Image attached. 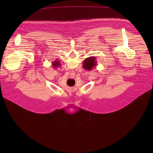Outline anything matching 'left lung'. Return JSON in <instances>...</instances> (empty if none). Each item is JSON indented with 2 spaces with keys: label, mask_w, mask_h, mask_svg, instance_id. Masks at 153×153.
I'll return each mask as SVG.
<instances>
[{
  "label": "left lung",
  "mask_w": 153,
  "mask_h": 153,
  "mask_svg": "<svg viewBox=\"0 0 153 153\" xmlns=\"http://www.w3.org/2000/svg\"><path fill=\"white\" fill-rule=\"evenodd\" d=\"M96 59V57L94 56L86 58L83 61L82 67L86 70L90 71L93 70L94 67H96L97 66V61Z\"/></svg>",
  "instance_id": "obj_1"
}]
</instances>
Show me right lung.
I'll list each match as a JSON object with an SVG mask.
<instances>
[{
  "label": "right lung",
  "instance_id": "obj_1",
  "mask_svg": "<svg viewBox=\"0 0 153 153\" xmlns=\"http://www.w3.org/2000/svg\"><path fill=\"white\" fill-rule=\"evenodd\" d=\"M60 65V63L59 62V60H56L55 61H54V62H53V64H52L53 67L54 68H56L57 67H59Z\"/></svg>",
  "mask_w": 153,
  "mask_h": 153
}]
</instances>
